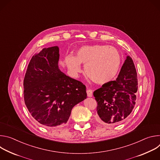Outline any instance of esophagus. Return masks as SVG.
Wrapping results in <instances>:
<instances>
[{"mask_svg": "<svg viewBox=\"0 0 160 160\" xmlns=\"http://www.w3.org/2000/svg\"><path fill=\"white\" fill-rule=\"evenodd\" d=\"M87 94L88 97H92V91L91 90H87Z\"/></svg>", "mask_w": 160, "mask_h": 160, "instance_id": "34e87169", "label": "esophagus"}]
</instances>
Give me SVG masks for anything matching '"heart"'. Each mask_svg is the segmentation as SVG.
<instances>
[{
    "instance_id": "heart-1",
    "label": "heart",
    "mask_w": 160,
    "mask_h": 160,
    "mask_svg": "<svg viewBox=\"0 0 160 160\" xmlns=\"http://www.w3.org/2000/svg\"><path fill=\"white\" fill-rule=\"evenodd\" d=\"M65 62L74 75L81 72L80 64H85L87 77L95 83L104 84L117 77L122 64V56L117 49L108 45H88L80 48L75 58L67 56Z\"/></svg>"
}]
</instances>
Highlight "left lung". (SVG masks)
<instances>
[{
	"label": "left lung",
	"mask_w": 160,
	"mask_h": 160,
	"mask_svg": "<svg viewBox=\"0 0 160 160\" xmlns=\"http://www.w3.org/2000/svg\"><path fill=\"white\" fill-rule=\"evenodd\" d=\"M138 88L135 67L127 56L117 80L103 84L94 92L98 102L97 120L103 124L122 123L135 106Z\"/></svg>",
	"instance_id": "obj_1"
}]
</instances>
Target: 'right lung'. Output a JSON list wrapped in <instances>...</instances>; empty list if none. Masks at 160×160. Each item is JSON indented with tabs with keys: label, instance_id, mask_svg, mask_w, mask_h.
I'll return each instance as SVG.
<instances>
[{
	"label": "right lung",
	"instance_id": "1",
	"mask_svg": "<svg viewBox=\"0 0 160 160\" xmlns=\"http://www.w3.org/2000/svg\"><path fill=\"white\" fill-rule=\"evenodd\" d=\"M59 48L43 49L32 58L25 73V104L32 117L51 128L64 125L72 108L87 98L86 87L58 68Z\"/></svg>",
	"mask_w": 160,
	"mask_h": 160
}]
</instances>
